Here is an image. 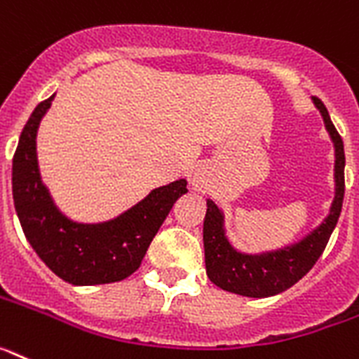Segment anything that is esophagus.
Instances as JSON below:
<instances>
[{"label":"esophagus","instance_id":"34e87169","mask_svg":"<svg viewBox=\"0 0 359 359\" xmlns=\"http://www.w3.org/2000/svg\"><path fill=\"white\" fill-rule=\"evenodd\" d=\"M207 183H209V174L205 168H196V172L192 174V189L196 192L207 191Z\"/></svg>","mask_w":359,"mask_h":359}]
</instances>
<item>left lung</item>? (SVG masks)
I'll list each match as a JSON object with an SVG mask.
<instances>
[{"label": "left lung", "mask_w": 359, "mask_h": 359, "mask_svg": "<svg viewBox=\"0 0 359 359\" xmlns=\"http://www.w3.org/2000/svg\"><path fill=\"white\" fill-rule=\"evenodd\" d=\"M312 103L320 110L334 145V200L329 214L321 219L320 225L294 243L262 252H243L236 249L226 236L223 210L212 200H207L203 222L205 267L209 280L226 292L247 298H269L290 289L314 267L338 223L345 192L343 142L330 121L327 107L318 97H312Z\"/></svg>", "instance_id": "left-lung-1"}]
</instances>
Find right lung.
<instances>
[{"instance_id": "1", "label": "right lung", "mask_w": 359, "mask_h": 359, "mask_svg": "<svg viewBox=\"0 0 359 359\" xmlns=\"http://www.w3.org/2000/svg\"><path fill=\"white\" fill-rule=\"evenodd\" d=\"M52 94L30 114L12 159V196L25 238L43 263L72 285L114 283L137 271L187 180L152 189L143 200L105 222H76L60 209L43 183L38 163V128Z\"/></svg>"}]
</instances>
